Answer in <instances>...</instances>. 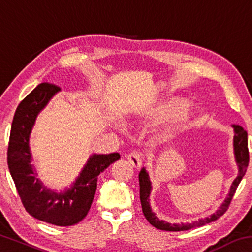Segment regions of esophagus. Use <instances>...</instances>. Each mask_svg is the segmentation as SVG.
Segmentation results:
<instances>
[{"label": "esophagus", "mask_w": 252, "mask_h": 252, "mask_svg": "<svg viewBox=\"0 0 252 252\" xmlns=\"http://www.w3.org/2000/svg\"><path fill=\"white\" fill-rule=\"evenodd\" d=\"M127 161L130 162V163L133 165L134 168H140L142 165V155L141 153H139V152H135V151H133V152H131L130 155H127Z\"/></svg>", "instance_id": "esophagus-1"}]
</instances>
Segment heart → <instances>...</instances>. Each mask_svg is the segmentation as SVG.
Here are the masks:
<instances>
[{"mask_svg":"<svg viewBox=\"0 0 252 252\" xmlns=\"http://www.w3.org/2000/svg\"><path fill=\"white\" fill-rule=\"evenodd\" d=\"M183 104H185V101L180 97H173V99L162 102L148 111L147 117L150 119H163L174 113L173 115L172 114L171 120L165 127L163 133H161V136H168L174 132L180 131L189 123L191 117L190 109L188 106H183Z\"/></svg>","mask_w":252,"mask_h":252,"instance_id":"obj_1","label":"heart"}]
</instances>
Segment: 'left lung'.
I'll return each instance as SVG.
<instances>
[{"mask_svg": "<svg viewBox=\"0 0 252 252\" xmlns=\"http://www.w3.org/2000/svg\"><path fill=\"white\" fill-rule=\"evenodd\" d=\"M233 152L234 159H236L238 165V176L234 179L231 187H230L229 193L227 198L224 199L222 204L219 207L218 210L211 216L206 217L203 219L195 220L191 223H170L167 221L161 220L156 216V213L152 211L150 206V193L152 190L151 181L149 178V173L147 172L146 168H142L139 173V185H140V201H141L142 211L146 219L152 224L153 227L160 230H165V231H185V230H190L195 227H201L207 223H210L212 221L219 219L223 213L227 211L229 204L231 202L234 192H236L239 183L242 180V178L246 174L247 167L249 164V151H248V133L242 129L240 126L233 125Z\"/></svg>", "mask_w": 252, "mask_h": 252, "instance_id": "obj_1", "label": "left lung"}]
</instances>
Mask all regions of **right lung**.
<instances>
[{"mask_svg": "<svg viewBox=\"0 0 252 252\" xmlns=\"http://www.w3.org/2000/svg\"><path fill=\"white\" fill-rule=\"evenodd\" d=\"M60 91L57 85L41 83L19 104L11 126L7 165L25 210L44 222L69 227L88 215L95 194L97 176L120 159V155L113 152L90 156L72 186L61 192L43 185L31 163L30 135L36 117Z\"/></svg>", "mask_w": 252, "mask_h": 252, "instance_id": "right-lung-1", "label": "right lung"}]
</instances>
